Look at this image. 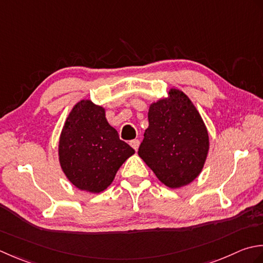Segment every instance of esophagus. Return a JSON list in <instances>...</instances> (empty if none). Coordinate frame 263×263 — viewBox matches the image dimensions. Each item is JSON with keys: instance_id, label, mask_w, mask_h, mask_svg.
I'll list each match as a JSON object with an SVG mask.
<instances>
[{"instance_id": "1", "label": "esophagus", "mask_w": 263, "mask_h": 263, "mask_svg": "<svg viewBox=\"0 0 263 263\" xmlns=\"http://www.w3.org/2000/svg\"><path fill=\"white\" fill-rule=\"evenodd\" d=\"M139 143H141V142H139L138 139H133V141L129 142L130 146H132L134 149H135V151H137V148L139 147Z\"/></svg>"}]
</instances>
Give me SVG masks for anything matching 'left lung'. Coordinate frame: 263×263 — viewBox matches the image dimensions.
<instances>
[{
    "instance_id": "8db88e82",
    "label": "left lung",
    "mask_w": 263,
    "mask_h": 263,
    "mask_svg": "<svg viewBox=\"0 0 263 263\" xmlns=\"http://www.w3.org/2000/svg\"><path fill=\"white\" fill-rule=\"evenodd\" d=\"M147 118L138 155L165 186L189 185L201 174L210 146L199 111L184 92L171 88L168 98L149 105Z\"/></svg>"
}]
</instances>
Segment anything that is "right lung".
<instances>
[{"mask_svg": "<svg viewBox=\"0 0 263 263\" xmlns=\"http://www.w3.org/2000/svg\"><path fill=\"white\" fill-rule=\"evenodd\" d=\"M134 153L109 125L104 108L90 100L73 105L59 141V161L73 186L89 193L103 192Z\"/></svg>", "mask_w": 263, "mask_h": 263, "instance_id": "obj_1", "label": "right lung"}]
</instances>
